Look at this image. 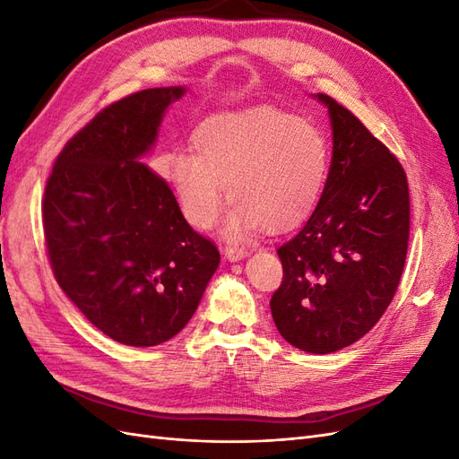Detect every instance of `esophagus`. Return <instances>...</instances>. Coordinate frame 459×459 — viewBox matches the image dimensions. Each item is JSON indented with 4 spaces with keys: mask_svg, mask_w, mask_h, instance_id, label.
<instances>
[{
    "mask_svg": "<svg viewBox=\"0 0 459 459\" xmlns=\"http://www.w3.org/2000/svg\"><path fill=\"white\" fill-rule=\"evenodd\" d=\"M224 255L230 258V260H241L247 256V251L243 247L239 245H226L224 247Z\"/></svg>",
    "mask_w": 459,
    "mask_h": 459,
    "instance_id": "esophagus-1",
    "label": "esophagus"
}]
</instances>
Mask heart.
Masks as SVG:
<instances>
[{"label": "heart", "mask_w": 459, "mask_h": 459, "mask_svg": "<svg viewBox=\"0 0 459 459\" xmlns=\"http://www.w3.org/2000/svg\"><path fill=\"white\" fill-rule=\"evenodd\" d=\"M193 151L170 157V179L189 224L211 230L224 206L233 211L226 233L239 239L266 226L293 228L322 195L329 142L314 122L273 107H256L204 120Z\"/></svg>", "instance_id": "obj_1"}]
</instances>
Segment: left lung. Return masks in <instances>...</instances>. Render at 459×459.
Wrapping results in <instances>:
<instances>
[{
  "instance_id": "left-lung-1",
  "label": "left lung",
  "mask_w": 459,
  "mask_h": 459,
  "mask_svg": "<svg viewBox=\"0 0 459 459\" xmlns=\"http://www.w3.org/2000/svg\"><path fill=\"white\" fill-rule=\"evenodd\" d=\"M333 157L310 220L277 248L283 281L270 308L297 349L337 352L362 339L391 304L410 239V189L398 159L325 93Z\"/></svg>"
}]
</instances>
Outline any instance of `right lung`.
<instances>
[{"label": "right lung", "instance_id": "right-lung-1", "mask_svg": "<svg viewBox=\"0 0 459 459\" xmlns=\"http://www.w3.org/2000/svg\"><path fill=\"white\" fill-rule=\"evenodd\" d=\"M184 91L142 90L101 108L65 143L41 201L55 280L97 329L128 346L178 335L220 264L169 184L137 160Z\"/></svg>", "mask_w": 459, "mask_h": 459}]
</instances>
